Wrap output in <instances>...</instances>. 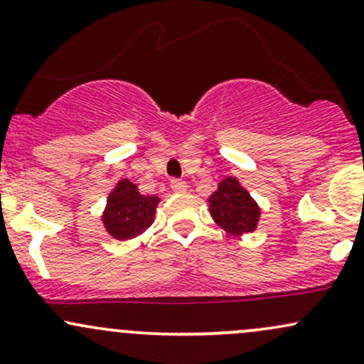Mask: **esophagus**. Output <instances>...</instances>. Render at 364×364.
<instances>
[{"label":"esophagus","mask_w":364,"mask_h":364,"mask_svg":"<svg viewBox=\"0 0 364 364\" xmlns=\"http://www.w3.org/2000/svg\"><path fill=\"white\" fill-rule=\"evenodd\" d=\"M171 188H173V191H176V193H183V191L188 190V185L183 179H173V181H171Z\"/></svg>","instance_id":"1"}]
</instances>
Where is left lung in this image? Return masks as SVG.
I'll return each mask as SVG.
<instances>
[{"instance_id": "left-lung-1", "label": "left lung", "mask_w": 364, "mask_h": 364, "mask_svg": "<svg viewBox=\"0 0 364 364\" xmlns=\"http://www.w3.org/2000/svg\"><path fill=\"white\" fill-rule=\"evenodd\" d=\"M207 202L214 223L228 235L243 236L257 229L262 214L260 207L235 176L223 179Z\"/></svg>"}]
</instances>
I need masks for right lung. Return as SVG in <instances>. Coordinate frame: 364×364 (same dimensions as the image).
<instances>
[{"label": "right lung", "mask_w": 364, "mask_h": 364, "mask_svg": "<svg viewBox=\"0 0 364 364\" xmlns=\"http://www.w3.org/2000/svg\"><path fill=\"white\" fill-rule=\"evenodd\" d=\"M159 202L156 195H141L129 179H119L107 196L101 217L104 228L114 240H133L152 225Z\"/></svg>", "instance_id": "obj_1"}]
</instances>
